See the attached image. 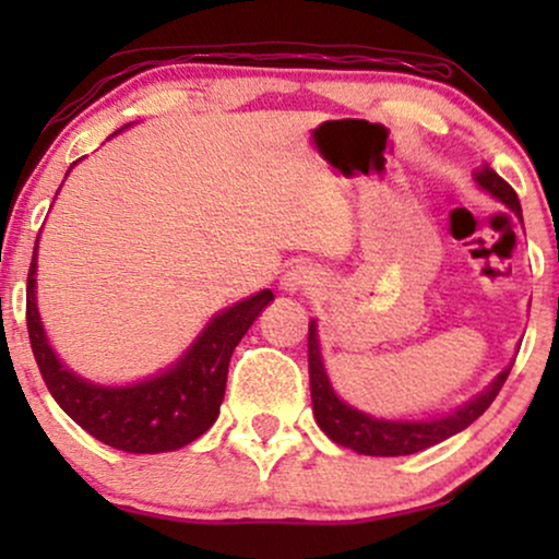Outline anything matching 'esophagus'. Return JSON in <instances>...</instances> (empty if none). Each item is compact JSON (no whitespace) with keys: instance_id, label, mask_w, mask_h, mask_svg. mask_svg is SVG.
<instances>
[{"instance_id":"1","label":"esophagus","mask_w":559,"mask_h":559,"mask_svg":"<svg viewBox=\"0 0 559 559\" xmlns=\"http://www.w3.org/2000/svg\"><path fill=\"white\" fill-rule=\"evenodd\" d=\"M312 282H316V274H312L310 266H293L287 274H282L280 285L285 293H300V289H308Z\"/></svg>"}]
</instances>
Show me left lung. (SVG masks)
Segmentation results:
<instances>
[{
	"mask_svg": "<svg viewBox=\"0 0 559 559\" xmlns=\"http://www.w3.org/2000/svg\"><path fill=\"white\" fill-rule=\"evenodd\" d=\"M476 182L484 190H488L493 198H499L503 205H509V209L522 218V205H519L514 188H511L499 173L486 165L484 170L476 173ZM308 366H310L312 412H316L320 430H323L333 442H338V445L356 450L358 455H381V457L419 453V450L438 445V442L453 438V435L465 430V427L476 423V419L491 407V402L496 400V394L501 392L503 381H507L511 371V366L509 369H503L499 377L488 384L486 392L473 396L471 402H465L463 407L453 409L445 417L423 419V423H419V419L417 423H409V419H404V423H394V419H377L371 415H364L361 409H354L350 404L335 396L331 379H328L325 373L323 356H320L316 320H312L308 328Z\"/></svg>",
	"mask_w": 559,
	"mask_h": 559,
	"instance_id": "8db88e82",
	"label": "left lung"
}]
</instances>
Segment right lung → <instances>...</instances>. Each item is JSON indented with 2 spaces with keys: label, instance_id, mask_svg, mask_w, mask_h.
<instances>
[{
  "label": "right lung",
  "instance_id": "add662e5",
  "mask_svg": "<svg viewBox=\"0 0 559 559\" xmlns=\"http://www.w3.org/2000/svg\"><path fill=\"white\" fill-rule=\"evenodd\" d=\"M35 262L37 241L27 272V333L45 386L60 409L88 435L104 445L136 455L170 453L201 438L216 423L234 348L259 312L274 300L272 289H262L218 312L186 356L157 377L129 386H102L66 369L52 354L37 312Z\"/></svg>",
  "mask_w": 559,
  "mask_h": 559
}]
</instances>
